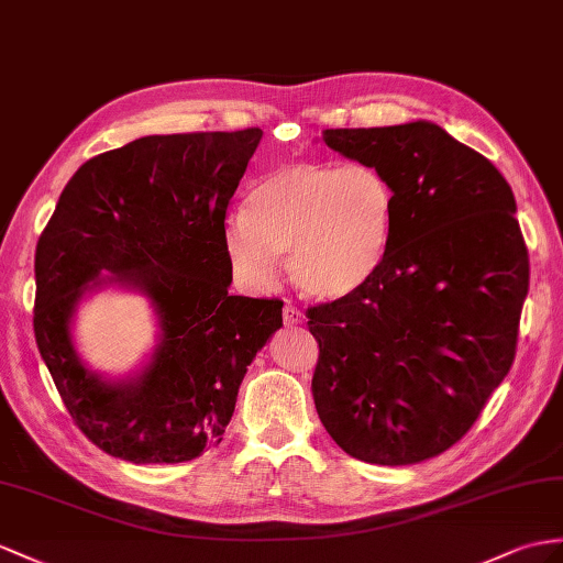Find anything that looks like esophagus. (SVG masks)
Masks as SVG:
<instances>
[{
  "mask_svg": "<svg viewBox=\"0 0 563 563\" xmlns=\"http://www.w3.org/2000/svg\"><path fill=\"white\" fill-rule=\"evenodd\" d=\"M282 318H284V324H300L303 322V312H300L294 303H286L282 310Z\"/></svg>",
  "mask_w": 563,
  "mask_h": 563,
  "instance_id": "1",
  "label": "esophagus"
}]
</instances>
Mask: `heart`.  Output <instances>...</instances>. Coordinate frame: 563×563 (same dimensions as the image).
I'll return each mask as SVG.
<instances>
[{
  "instance_id": "obj_1",
  "label": "heart",
  "mask_w": 563,
  "mask_h": 563,
  "mask_svg": "<svg viewBox=\"0 0 563 563\" xmlns=\"http://www.w3.org/2000/svg\"><path fill=\"white\" fill-rule=\"evenodd\" d=\"M396 196L367 162H291L251 188L243 214L229 217L224 245L236 277L265 289L277 257L300 291L336 300L379 269L394 234Z\"/></svg>"
}]
</instances>
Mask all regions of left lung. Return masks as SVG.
Here are the masks:
<instances>
[{"mask_svg":"<svg viewBox=\"0 0 563 563\" xmlns=\"http://www.w3.org/2000/svg\"><path fill=\"white\" fill-rule=\"evenodd\" d=\"M322 141L385 172L396 214L373 279L306 312L320 344L314 408L353 459L440 456L473 428L516 355L530 265L514 190L432 121L327 129Z\"/></svg>","mask_w":563,"mask_h":563,"instance_id":"8db88e82","label":"left lung"}]
</instances>
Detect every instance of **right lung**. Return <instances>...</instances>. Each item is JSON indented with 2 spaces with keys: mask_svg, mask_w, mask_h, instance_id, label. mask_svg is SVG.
Segmentation results:
<instances>
[{
  "mask_svg": "<svg viewBox=\"0 0 563 563\" xmlns=\"http://www.w3.org/2000/svg\"><path fill=\"white\" fill-rule=\"evenodd\" d=\"M260 139L174 133L109 150L71 176L37 241V349L109 456L184 463L222 442L249 365L282 327L279 298L229 296L224 219ZM104 285L145 292L161 324L148 365L123 380L90 374L70 339L77 303Z\"/></svg>",
  "mask_w": 563,
  "mask_h": 563,
  "instance_id": "obj_1",
  "label": "right lung"
}]
</instances>
